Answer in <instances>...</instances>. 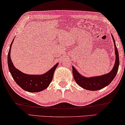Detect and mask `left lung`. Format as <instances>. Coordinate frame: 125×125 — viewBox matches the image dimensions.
I'll return each mask as SVG.
<instances>
[{"label": "left lung", "instance_id": "obj_1", "mask_svg": "<svg viewBox=\"0 0 125 125\" xmlns=\"http://www.w3.org/2000/svg\"><path fill=\"white\" fill-rule=\"evenodd\" d=\"M111 35L114 42V45H115V60L113 67L109 73L100 75V76L87 78V77L83 76L82 74L79 73V72L77 71L76 68L73 66V78H74L76 83L83 88L89 91L100 90V89H103L104 87L108 86L112 82V80L115 79L116 75H117L119 64V55L118 49L115 45V38H114L113 35Z\"/></svg>", "mask_w": 125, "mask_h": 125}]
</instances>
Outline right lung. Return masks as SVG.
Instances as JSON below:
<instances>
[{"label":"right lung","instance_id":"right-lung-1","mask_svg":"<svg viewBox=\"0 0 125 125\" xmlns=\"http://www.w3.org/2000/svg\"><path fill=\"white\" fill-rule=\"evenodd\" d=\"M8 54V66L12 78L18 85L24 91L29 92H39L46 89L52 80L54 71L59 63H57L48 71L41 75H30L23 73L14 66L10 58L11 46Z\"/></svg>","mask_w":125,"mask_h":125}]
</instances>
